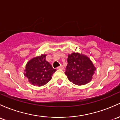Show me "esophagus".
Instances as JSON below:
<instances>
[{
	"label": "esophagus",
	"instance_id": "obj_1",
	"mask_svg": "<svg viewBox=\"0 0 120 120\" xmlns=\"http://www.w3.org/2000/svg\"><path fill=\"white\" fill-rule=\"evenodd\" d=\"M57 68V69H61V70H64V67L62 65H61L60 67H58Z\"/></svg>",
	"mask_w": 120,
	"mask_h": 120
}]
</instances>
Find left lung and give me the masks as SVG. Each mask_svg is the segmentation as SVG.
Wrapping results in <instances>:
<instances>
[{"label":"left lung","mask_w":120,"mask_h":120,"mask_svg":"<svg viewBox=\"0 0 120 120\" xmlns=\"http://www.w3.org/2000/svg\"><path fill=\"white\" fill-rule=\"evenodd\" d=\"M65 74L74 84H87L92 80L96 68L88 57L79 53L68 55Z\"/></svg>","instance_id":"left-lung-1"}]
</instances>
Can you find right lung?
<instances>
[{
    "instance_id": "add662e5",
    "label": "right lung",
    "mask_w": 120,
    "mask_h": 120,
    "mask_svg": "<svg viewBox=\"0 0 120 120\" xmlns=\"http://www.w3.org/2000/svg\"><path fill=\"white\" fill-rule=\"evenodd\" d=\"M46 55L33 58L26 65L25 76L34 86H42L49 82L56 71L51 64L46 60Z\"/></svg>"
}]
</instances>
